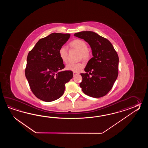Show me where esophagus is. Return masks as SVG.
Returning a JSON list of instances; mask_svg holds the SVG:
<instances>
[{
    "label": "esophagus",
    "instance_id": "34e87169",
    "mask_svg": "<svg viewBox=\"0 0 148 148\" xmlns=\"http://www.w3.org/2000/svg\"><path fill=\"white\" fill-rule=\"evenodd\" d=\"M79 73H75V72H73V76H75V75H78Z\"/></svg>",
    "mask_w": 148,
    "mask_h": 148
}]
</instances>
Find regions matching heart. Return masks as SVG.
<instances>
[{"instance_id": "obj_1", "label": "heart", "mask_w": 148, "mask_h": 148, "mask_svg": "<svg viewBox=\"0 0 148 148\" xmlns=\"http://www.w3.org/2000/svg\"><path fill=\"white\" fill-rule=\"evenodd\" d=\"M70 47L75 49L80 52L79 58L82 59L85 61L89 60L90 54L88 51V45L84 40L81 39H75L69 43ZM59 56L61 60L64 63H66L68 61V50L64 47H61L58 51ZM84 67V64L82 62L78 63H69L66 66V69L68 70L73 72L78 73Z\"/></svg>"}]
</instances>
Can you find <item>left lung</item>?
Wrapping results in <instances>:
<instances>
[{"instance_id":"left-lung-1","label":"left lung","mask_w":148,"mask_h":148,"mask_svg":"<svg viewBox=\"0 0 148 148\" xmlns=\"http://www.w3.org/2000/svg\"><path fill=\"white\" fill-rule=\"evenodd\" d=\"M74 35L88 42L93 56L85 68L86 73L80 74L82 91L92 97H103L111 90L118 76L119 58L116 51L107 39L94 32H80Z\"/></svg>"}]
</instances>
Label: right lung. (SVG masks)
Returning <instances> with one entry per match:
<instances>
[{"mask_svg":"<svg viewBox=\"0 0 148 148\" xmlns=\"http://www.w3.org/2000/svg\"><path fill=\"white\" fill-rule=\"evenodd\" d=\"M70 36L53 33L39 40L28 53L25 76L32 92L42 101L50 102L61 97L65 84L73 77L71 71H61L64 65L58 54Z\"/></svg>","mask_w":148,"mask_h":148,"instance_id":"obj_1","label":"right lung"}]
</instances>
